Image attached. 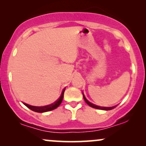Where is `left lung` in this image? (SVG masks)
I'll return each mask as SVG.
<instances>
[{
	"instance_id": "obj_1",
	"label": "left lung",
	"mask_w": 146,
	"mask_h": 146,
	"mask_svg": "<svg viewBox=\"0 0 146 146\" xmlns=\"http://www.w3.org/2000/svg\"><path fill=\"white\" fill-rule=\"evenodd\" d=\"M83 97H84V99L85 102H86V104L88 105H89L90 106L93 107V108H97V109H102V110H111L113 109V108H114V107L115 106H113V107H101V106H96L95 104H93L90 103V102H88V100H86V98H85L84 95L83 93Z\"/></svg>"
}]
</instances>
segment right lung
Instances as JSON below:
<instances>
[{
    "mask_svg": "<svg viewBox=\"0 0 146 146\" xmlns=\"http://www.w3.org/2000/svg\"><path fill=\"white\" fill-rule=\"evenodd\" d=\"M64 90L62 93V95L61 96H60V98L58 99L56 102H55L54 103L51 104L44 106H33L27 104H25V103L24 104L25 106H27L29 109L33 110V111L37 112V113H44V112L50 111V110H52L55 109V108H58V107L60 105V104L62 103L63 98H64Z\"/></svg>",
    "mask_w": 146,
    "mask_h": 146,
    "instance_id": "right-lung-1",
    "label": "right lung"
}]
</instances>
